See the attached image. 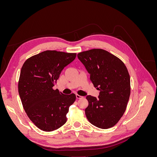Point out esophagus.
<instances>
[{
    "label": "esophagus",
    "mask_w": 157,
    "mask_h": 157,
    "mask_svg": "<svg viewBox=\"0 0 157 157\" xmlns=\"http://www.w3.org/2000/svg\"><path fill=\"white\" fill-rule=\"evenodd\" d=\"M76 97H77V99H82V98H83L82 96H80V95H78V94H76Z\"/></svg>",
    "instance_id": "34e87169"
}]
</instances>
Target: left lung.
<instances>
[{"mask_svg":"<svg viewBox=\"0 0 157 157\" xmlns=\"http://www.w3.org/2000/svg\"><path fill=\"white\" fill-rule=\"evenodd\" d=\"M77 56L90 74L94 86L100 92L98 98L86 96L87 119L98 128H111L124 115L129 100L130 78L126 65L103 49L82 52Z\"/></svg>","mask_w":157,"mask_h":157,"instance_id":"1","label":"left lung"}]
</instances>
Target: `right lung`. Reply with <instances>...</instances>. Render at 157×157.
Instances as JSON below:
<instances>
[{
    "label": "right lung",
    "mask_w": 157,
    "mask_h": 157,
    "mask_svg": "<svg viewBox=\"0 0 157 157\" xmlns=\"http://www.w3.org/2000/svg\"><path fill=\"white\" fill-rule=\"evenodd\" d=\"M76 56V53L46 50L28 58L22 66L19 95L27 115L42 130H57L67 122L66 115L76 96L63 94L53 86L61 71Z\"/></svg>",
    "instance_id": "obj_1"
}]
</instances>
